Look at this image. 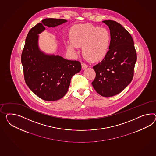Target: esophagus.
<instances>
[{"mask_svg": "<svg viewBox=\"0 0 156 156\" xmlns=\"http://www.w3.org/2000/svg\"><path fill=\"white\" fill-rule=\"evenodd\" d=\"M81 67H82L83 69H85V68L88 67V66H87V64H85L84 63L82 62V63H81Z\"/></svg>", "mask_w": 156, "mask_h": 156, "instance_id": "esophagus-1", "label": "esophagus"}]
</instances>
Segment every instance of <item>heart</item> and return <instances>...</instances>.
Here are the masks:
<instances>
[{"label":"heart","mask_w":156,"mask_h":156,"mask_svg":"<svg viewBox=\"0 0 156 156\" xmlns=\"http://www.w3.org/2000/svg\"><path fill=\"white\" fill-rule=\"evenodd\" d=\"M69 37L71 43L67 44L68 50L75 52L76 47L83 48L84 58L93 62L101 60L106 56L111 41L110 34L106 29L90 24L73 27Z\"/></svg>","instance_id":"b5f03b06"}]
</instances>
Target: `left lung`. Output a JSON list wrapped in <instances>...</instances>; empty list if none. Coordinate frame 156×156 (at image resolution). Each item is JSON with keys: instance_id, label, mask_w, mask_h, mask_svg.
<instances>
[{"instance_id": "8db88e82", "label": "left lung", "mask_w": 156, "mask_h": 156, "mask_svg": "<svg viewBox=\"0 0 156 156\" xmlns=\"http://www.w3.org/2000/svg\"><path fill=\"white\" fill-rule=\"evenodd\" d=\"M102 22L109 28L111 41L107 55L93 67L96 75L92 84L99 94L109 97L119 94L131 82L137 55L132 36L122 25L113 20Z\"/></svg>"}]
</instances>
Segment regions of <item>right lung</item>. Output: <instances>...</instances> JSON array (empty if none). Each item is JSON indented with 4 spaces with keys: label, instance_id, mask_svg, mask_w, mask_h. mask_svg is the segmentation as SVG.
Masks as SVG:
<instances>
[{
    "label": "right lung",
    "instance_id": "1",
    "mask_svg": "<svg viewBox=\"0 0 156 156\" xmlns=\"http://www.w3.org/2000/svg\"><path fill=\"white\" fill-rule=\"evenodd\" d=\"M67 21L45 19L29 30L25 40L21 58L25 81L32 92L45 101H54L63 97L68 91L72 76L81 69L79 61L46 54L38 46V34L44 31V27L54 28Z\"/></svg>",
    "mask_w": 156,
    "mask_h": 156
}]
</instances>
